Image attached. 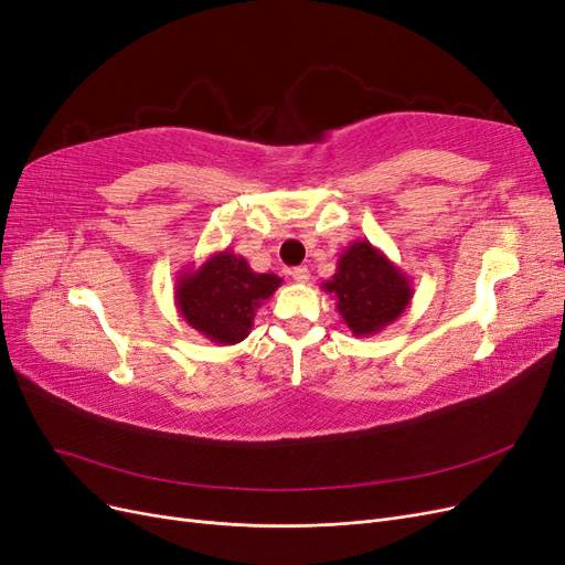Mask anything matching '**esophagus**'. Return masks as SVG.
Here are the masks:
<instances>
[{
	"instance_id": "obj_1",
	"label": "esophagus",
	"mask_w": 565,
	"mask_h": 565,
	"mask_svg": "<svg viewBox=\"0 0 565 565\" xmlns=\"http://www.w3.org/2000/svg\"><path fill=\"white\" fill-rule=\"evenodd\" d=\"M289 276H292L297 282H309L311 273H309V268H306V266H297V268L289 270Z\"/></svg>"
}]
</instances>
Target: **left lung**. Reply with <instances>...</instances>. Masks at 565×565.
I'll return each instance as SVG.
<instances>
[{"label": "left lung", "instance_id": "left-lung-1", "mask_svg": "<svg viewBox=\"0 0 565 565\" xmlns=\"http://www.w3.org/2000/svg\"><path fill=\"white\" fill-rule=\"evenodd\" d=\"M320 287L332 295L353 337L382 332L413 299L409 278L367 241H355L341 252L334 276Z\"/></svg>", "mask_w": 565, "mask_h": 565}]
</instances>
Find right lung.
I'll use <instances>...</instances> for the list:
<instances>
[{"label": "right lung", "mask_w": 565, "mask_h": 565, "mask_svg": "<svg viewBox=\"0 0 565 565\" xmlns=\"http://www.w3.org/2000/svg\"><path fill=\"white\" fill-rule=\"evenodd\" d=\"M282 285L273 273H256L231 249L214 252L200 266L183 268L174 285L181 318L212 344L243 341L259 306Z\"/></svg>", "instance_id": "obj_1"}]
</instances>
